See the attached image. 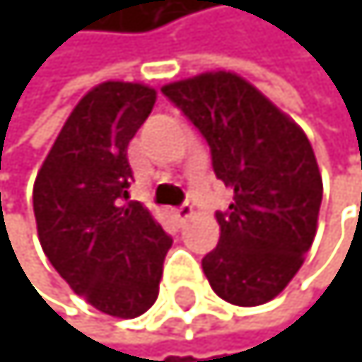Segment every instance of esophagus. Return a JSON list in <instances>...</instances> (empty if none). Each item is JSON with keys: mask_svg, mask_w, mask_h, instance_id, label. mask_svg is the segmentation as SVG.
Listing matches in <instances>:
<instances>
[{"mask_svg": "<svg viewBox=\"0 0 362 362\" xmlns=\"http://www.w3.org/2000/svg\"><path fill=\"white\" fill-rule=\"evenodd\" d=\"M192 206L190 204H183V206H179V209H174V220H177L179 224H183L188 217H192Z\"/></svg>", "mask_w": 362, "mask_h": 362, "instance_id": "obj_1", "label": "esophagus"}]
</instances>
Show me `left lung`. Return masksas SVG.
Segmentation results:
<instances>
[{
    "label": "left lung",
    "instance_id": "1",
    "mask_svg": "<svg viewBox=\"0 0 362 362\" xmlns=\"http://www.w3.org/2000/svg\"><path fill=\"white\" fill-rule=\"evenodd\" d=\"M199 129L213 172L233 188L217 213L220 243L202 258L211 288L228 304L260 306L299 272L317 231L322 177L295 122L231 72H206L163 86Z\"/></svg>",
    "mask_w": 362,
    "mask_h": 362
}]
</instances>
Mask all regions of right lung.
Listing matches in <instances>:
<instances>
[{
    "instance_id": "obj_1",
    "label": "right lung",
    "mask_w": 362,
    "mask_h": 362,
    "mask_svg": "<svg viewBox=\"0 0 362 362\" xmlns=\"http://www.w3.org/2000/svg\"><path fill=\"white\" fill-rule=\"evenodd\" d=\"M156 102L142 83L106 81L76 104L33 185L45 256L90 306L138 317L158 297L172 238L140 202L127 147Z\"/></svg>"
}]
</instances>
